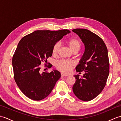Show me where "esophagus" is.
<instances>
[{
	"instance_id": "obj_1",
	"label": "esophagus",
	"mask_w": 121,
	"mask_h": 121,
	"mask_svg": "<svg viewBox=\"0 0 121 121\" xmlns=\"http://www.w3.org/2000/svg\"><path fill=\"white\" fill-rule=\"evenodd\" d=\"M61 76H62V77H65V76H68V74H64V73H61Z\"/></svg>"
}]
</instances>
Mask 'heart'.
I'll return each mask as SVG.
<instances>
[{"label":"heart","instance_id":"obj_1","mask_svg":"<svg viewBox=\"0 0 121 121\" xmlns=\"http://www.w3.org/2000/svg\"><path fill=\"white\" fill-rule=\"evenodd\" d=\"M66 43L73 52H78L81 47L80 40L76 38H72L67 40L66 41ZM60 47V45L58 43L54 45L52 49V55L53 56L56 57L58 56ZM73 65L74 63L72 61L63 60L58 61L56 65V69L64 73H68Z\"/></svg>","mask_w":121,"mask_h":121}]
</instances>
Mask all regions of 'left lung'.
I'll return each mask as SVG.
<instances>
[{
    "mask_svg": "<svg viewBox=\"0 0 121 121\" xmlns=\"http://www.w3.org/2000/svg\"><path fill=\"white\" fill-rule=\"evenodd\" d=\"M84 43L85 51L75 69L77 72L84 71L82 78L74 75L76 81L73 91L79 99L88 101L99 95L106 85L109 74L108 49L101 38L90 30L74 29Z\"/></svg>",
    "mask_w": 121,
    "mask_h": 121,
    "instance_id": "left-lung-1",
    "label": "left lung"
}]
</instances>
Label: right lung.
Here are the masks:
<instances>
[{
    "label": "right lung",
    "instance_id": "obj_1",
    "mask_svg": "<svg viewBox=\"0 0 121 121\" xmlns=\"http://www.w3.org/2000/svg\"><path fill=\"white\" fill-rule=\"evenodd\" d=\"M69 33L68 30H38L20 40L12 58L14 78L29 98L36 101L45 98L60 78L61 74L56 70L42 73L40 64L47 63L54 45ZM45 65L48 68L52 66L50 63Z\"/></svg>",
    "mask_w": 121,
    "mask_h": 121
}]
</instances>
